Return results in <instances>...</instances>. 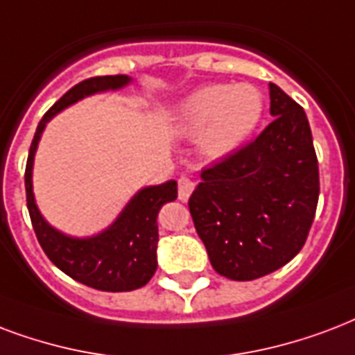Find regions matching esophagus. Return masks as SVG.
I'll return each instance as SVG.
<instances>
[{
    "instance_id": "obj_1",
    "label": "esophagus",
    "mask_w": 355,
    "mask_h": 355,
    "mask_svg": "<svg viewBox=\"0 0 355 355\" xmlns=\"http://www.w3.org/2000/svg\"><path fill=\"white\" fill-rule=\"evenodd\" d=\"M196 180L189 177H182L178 180V199L180 201H188L189 196L193 193V189H196Z\"/></svg>"
}]
</instances>
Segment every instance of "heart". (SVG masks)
<instances>
[{"label": "heart", "mask_w": 355, "mask_h": 355, "mask_svg": "<svg viewBox=\"0 0 355 355\" xmlns=\"http://www.w3.org/2000/svg\"><path fill=\"white\" fill-rule=\"evenodd\" d=\"M264 113L262 93L251 83H214L193 91L178 105V132L199 134L208 158L236 150L259 126Z\"/></svg>", "instance_id": "heart-1"}]
</instances>
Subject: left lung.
I'll return each instance as SVG.
<instances>
[{"instance_id":"obj_1","label":"left lung","mask_w":355,"mask_h":355,"mask_svg":"<svg viewBox=\"0 0 355 355\" xmlns=\"http://www.w3.org/2000/svg\"><path fill=\"white\" fill-rule=\"evenodd\" d=\"M274 121L257 139L201 173L188 201L210 264L232 281L259 279L304 248L320 193L304 107L270 83Z\"/></svg>"}]
</instances>
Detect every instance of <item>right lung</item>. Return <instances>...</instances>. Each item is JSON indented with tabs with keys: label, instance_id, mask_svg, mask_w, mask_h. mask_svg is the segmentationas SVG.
<instances>
[{
	"label": "right lung",
	"instance_id": "1",
	"mask_svg": "<svg viewBox=\"0 0 355 355\" xmlns=\"http://www.w3.org/2000/svg\"><path fill=\"white\" fill-rule=\"evenodd\" d=\"M130 81L128 76H96L80 81L67 91L61 98L44 113L37 126L33 141L29 147L26 164V197L29 218L33 223L35 234L40 248L44 250L55 266L83 285L105 292H128L141 288L150 281L156 272V248H158V212L166 202L177 199V182L169 180L159 186H148L139 189L132 201L124 207L115 223L104 232L91 238H70L55 231L40 216L35 205L33 158L40 134L46 123L55 113L70 104L85 98L89 94L121 89Z\"/></svg>",
	"mask_w": 355,
	"mask_h": 355
}]
</instances>
